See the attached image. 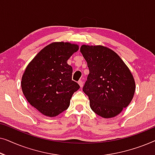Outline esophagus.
<instances>
[{"label": "esophagus", "instance_id": "1", "mask_svg": "<svg viewBox=\"0 0 155 155\" xmlns=\"http://www.w3.org/2000/svg\"><path fill=\"white\" fill-rule=\"evenodd\" d=\"M78 84H79L80 87H83V84H84V82L82 81V80H79V81H78Z\"/></svg>", "mask_w": 155, "mask_h": 155}]
</instances>
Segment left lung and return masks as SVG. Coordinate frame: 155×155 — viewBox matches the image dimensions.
Wrapping results in <instances>:
<instances>
[{
	"label": "left lung",
	"mask_w": 155,
	"mask_h": 155,
	"mask_svg": "<svg viewBox=\"0 0 155 155\" xmlns=\"http://www.w3.org/2000/svg\"><path fill=\"white\" fill-rule=\"evenodd\" d=\"M80 52L90 71L82 90L90 99L91 109L104 118L115 117L134 96L132 73L120 56L106 46L84 44Z\"/></svg>",
	"instance_id": "8db88e82"
}]
</instances>
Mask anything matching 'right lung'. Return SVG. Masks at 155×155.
<instances>
[{
	"label": "right lung",
	"mask_w": 155,
	"mask_h": 155,
	"mask_svg": "<svg viewBox=\"0 0 155 155\" xmlns=\"http://www.w3.org/2000/svg\"><path fill=\"white\" fill-rule=\"evenodd\" d=\"M79 46L53 42L41 49L27 65L21 87L25 98L40 113L55 117L68 108L73 93L80 88L72 80L73 68L67 61Z\"/></svg>",
	"instance_id": "obj_1"
}]
</instances>
